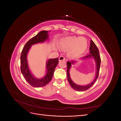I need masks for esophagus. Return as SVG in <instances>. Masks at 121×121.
I'll return each instance as SVG.
<instances>
[{
    "mask_svg": "<svg viewBox=\"0 0 121 121\" xmlns=\"http://www.w3.org/2000/svg\"><path fill=\"white\" fill-rule=\"evenodd\" d=\"M65 60V57L64 56H60L59 57V60L60 61H61V60Z\"/></svg>",
    "mask_w": 121,
    "mask_h": 121,
    "instance_id": "obj_1",
    "label": "esophagus"
}]
</instances>
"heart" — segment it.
<instances>
[{"instance_id": "obj_1", "label": "heart", "mask_w": 121, "mask_h": 121, "mask_svg": "<svg viewBox=\"0 0 121 121\" xmlns=\"http://www.w3.org/2000/svg\"><path fill=\"white\" fill-rule=\"evenodd\" d=\"M60 47L64 50L69 49L68 52L69 57H77L85 52L87 47V42L83 37H68L61 40Z\"/></svg>"}]
</instances>
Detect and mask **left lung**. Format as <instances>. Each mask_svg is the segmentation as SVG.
I'll return each instance as SVG.
<instances>
[{
	"label": "left lung",
	"instance_id": "obj_1",
	"mask_svg": "<svg viewBox=\"0 0 121 121\" xmlns=\"http://www.w3.org/2000/svg\"><path fill=\"white\" fill-rule=\"evenodd\" d=\"M90 52L89 54H88L87 56L83 57L81 59H85V58H93L94 60L95 61L96 65V75L93 81L91 82V83L88 84L87 85L85 86H81V85H79L74 83L73 82L72 80L70 75H69V69L72 66V64H74L75 63V60H72L71 61H68L67 63V78H68V81L69 82V84L72 88L73 89L76 91H83L87 90L90 88L92 86L93 84H94L95 82L96 81V80L98 77V75H99V69L100 66V61L101 59L100 57L99 56V52L98 49L96 45L95 44V43L93 42L92 40H91L90 41Z\"/></svg>",
	"mask_w": 121,
	"mask_h": 121
}]
</instances>
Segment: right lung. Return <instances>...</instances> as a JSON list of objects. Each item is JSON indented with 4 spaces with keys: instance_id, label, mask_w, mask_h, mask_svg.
Returning <instances> with one entry per match:
<instances>
[{
    "instance_id": "1",
    "label": "right lung",
    "mask_w": 121,
    "mask_h": 121,
    "mask_svg": "<svg viewBox=\"0 0 121 121\" xmlns=\"http://www.w3.org/2000/svg\"><path fill=\"white\" fill-rule=\"evenodd\" d=\"M48 31H42L26 43L21 55V71L25 79L34 87H40L47 85L52 80L54 69L58 63V58L49 59L46 63V74L42 78H36L33 75L29 68L27 56L32 45L43 43L48 39Z\"/></svg>"
}]
</instances>
